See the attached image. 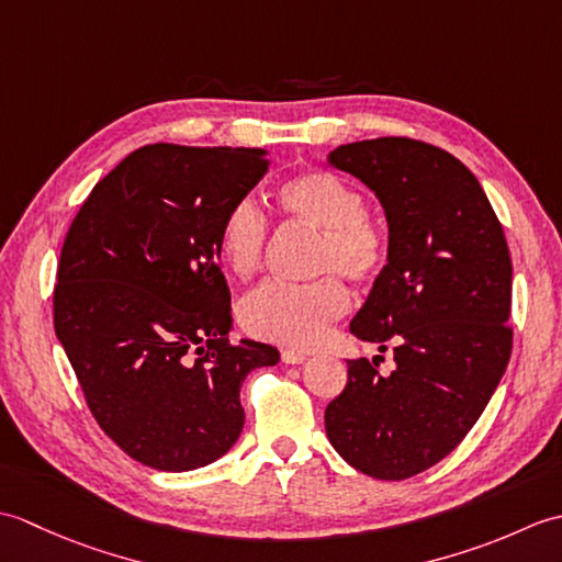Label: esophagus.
Returning a JSON list of instances; mask_svg holds the SVG:
<instances>
[{
    "label": "esophagus",
    "instance_id": "obj_1",
    "mask_svg": "<svg viewBox=\"0 0 562 562\" xmlns=\"http://www.w3.org/2000/svg\"><path fill=\"white\" fill-rule=\"evenodd\" d=\"M282 362L284 364H302V362H306V352H300V350H282Z\"/></svg>",
    "mask_w": 562,
    "mask_h": 562
}]
</instances>
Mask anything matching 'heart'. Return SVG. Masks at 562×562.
<instances>
[{"instance_id":"obj_1","label":"heart","mask_w":562,"mask_h":562,"mask_svg":"<svg viewBox=\"0 0 562 562\" xmlns=\"http://www.w3.org/2000/svg\"><path fill=\"white\" fill-rule=\"evenodd\" d=\"M280 210L292 222L318 232L312 284L268 282L238 304V324L258 340L314 348L352 304L344 278L367 284L389 262V232L376 214L364 210L360 188L324 169L302 171L278 190ZM268 248V220L254 200H241L224 217L220 256L238 280L262 268Z\"/></svg>"}]
</instances>
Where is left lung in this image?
<instances>
[{
	"mask_svg": "<svg viewBox=\"0 0 562 562\" xmlns=\"http://www.w3.org/2000/svg\"><path fill=\"white\" fill-rule=\"evenodd\" d=\"M389 220V262L352 318L357 338L391 350L379 374L364 357L326 408L340 457L372 479L403 481L457 449L485 411L512 355V258L481 183L449 151L376 137L330 151Z\"/></svg>",
	"mask_w": 562,
	"mask_h": 562,
	"instance_id": "left-lung-1",
	"label": "left lung"
}]
</instances>
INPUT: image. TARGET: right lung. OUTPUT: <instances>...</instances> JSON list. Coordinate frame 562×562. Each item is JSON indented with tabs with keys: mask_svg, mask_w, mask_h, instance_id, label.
Listing matches in <instances>:
<instances>
[{
	"mask_svg": "<svg viewBox=\"0 0 562 562\" xmlns=\"http://www.w3.org/2000/svg\"><path fill=\"white\" fill-rule=\"evenodd\" d=\"M268 166L262 149L147 145L93 186L65 236L55 333L103 432L149 469L217 461L244 429L246 374L280 362L272 345L229 342L220 268L224 217Z\"/></svg>",
	"mask_w": 562,
	"mask_h": 562,
	"instance_id": "1",
	"label": "right lung"
}]
</instances>
